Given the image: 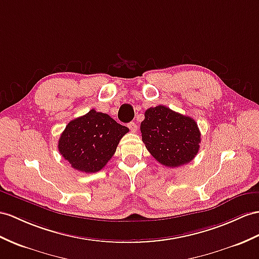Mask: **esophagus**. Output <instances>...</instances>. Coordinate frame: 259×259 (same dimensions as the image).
Wrapping results in <instances>:
<instances>
[{
    "instance_id": "esophagus-1",
    "label": "esophagus",
    "mask_w": 259,
    "mask_h": 259,
    "mask_svg": "<svg viewBox=\"0 0 259 259\" xmlns=\"http://www.w3.org/2000/svg\"><path fill=\"white\" fill-rule=\"evenodd\" d=\"M127 126H128V128L131 130V132H133V133H136V131H137V125H136L134 122H131V123H128V124H127Z\"/></svg>"
}]
</instances>
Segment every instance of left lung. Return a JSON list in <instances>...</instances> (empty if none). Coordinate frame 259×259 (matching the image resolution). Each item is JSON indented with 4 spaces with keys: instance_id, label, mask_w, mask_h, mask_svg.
I'll return each instance as SVG.
<instances>
[{
    "instance_id": "left-lung-1",
    "label": "left lung",
    "mask_w": 259,
    "mask_h": 259,
    "mask_svg": "<svg viewBox=\"0 0 259 259\" xmlns=\"http://www.w3.org/2000/svg\"><path fill=\"white\" fill-rule=\"evenodd\" d=\"M141 132L147 150L166 167L186 165L200 148L201 133L194 119L163 105L146 110Z\"/></svg>"
}]
</instances>
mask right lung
Wrapping results in <instances>:
<instances>
[{"mask_svg":"<svg viewBox=\"0 0 259 259\" xmlns=\"http://www.w3.org/2000/svg\"><path fill=\"white\" fill-rule=\"evenodd\" d=\"M128 131L110 115L92 109L68 123L59 138V153L78 171L98 172L112 158Z\"/></svg>","mask_w":259,"mask_h":259,"instance_id":"right-lung-1","label":"right lung"}]
</instances>
